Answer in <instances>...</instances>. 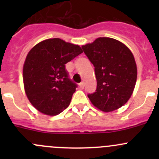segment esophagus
<instances>
[{"mask_svg": "<svg viewBox=\"0 0 159 159\" xmlns=\"http://www.w3.org/2000/svg\"><path fill=\"white\" fill-rule=\"evenodd\" d=\"M79 87L81 88V89H84V82H81L79 84Z\"/></svg>", "mask_w": 159, "mask_h": 159, "instance_id": "1", "label": "esophagus"}]
</instances>
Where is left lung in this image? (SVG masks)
Segmentation results:
<instances>
[{"instance_id":"left-lung-1","label":"left lung","mask_w":159,"mask_h":159,"mask_svg":"<svg viewBox=\"0 0 159 159\" xmlns=\"http://www.w3.org/2000/svg\"><path fill=\"white\" fill-rule=\"evenodd\" d=\"M81 48L94 65L97 80L95 91L88 94L91 103L105 112L121 108L132 94L137 80L131 51L110 38H98Z\"/></svg>"}]
</instances>
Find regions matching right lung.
I'll return each instance as SVG.
<instances>
[{
  "label": "right lung",
  "mask_w": 159,
  "mask_h": 159,
  "mask_svg": "<svg viewBox=\"0 0 159 159\" xmlns=\"http://www.w3.org/2000/svg\"><path fill=\"white\" fill-rule=\"evenodd\" d=\"M83 51L60 38L44 40L28 54L23 68L25 92L31 105L48 115H57L69 105L77 84L65 65Z\"/></svg>",
  "instance_id": "obj_1"
}]
</instances>
